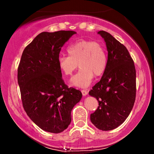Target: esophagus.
I'll list each match as a JSON object with an SVG mask.
<instances>
[{"label":"esophagus","mask_w":154,"mask_h":154,"mask_svg":"<svg viewBox=\"0 0 154 154\" xmlns=\"http://www.w3.org/2000/svg\"><path fill=\"white\" fill-rule=\"evenodd\" d=\"M81 92H82L83 96H86L88 95V91L86 90H82V91H81Z\"/></svg>","instance_id":"obj_1"}]
</instances>
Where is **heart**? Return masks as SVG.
I'll list each match as a JSON object with an SVG mask.
<instances>
[{
    "mask_svg": "<svg viewBox=\"0 0 154 154\" xmlns=\"http://www.w3.org/2000/svg\"><path fill=\"white\" fill-rule=\"evenodd\" d=\"M69 56L58 58V66L64 75H71L79 66L80 69L70 80V85L87 88L94 75L100 77L107 67L106 50L102 43L89 40H79L67 48Z\"/></svg>",
    "mask_w": 154,
    "mask_h": 154,
    "instance_id": "b5f03b06",
    "label": "heart"
}]
</instances>
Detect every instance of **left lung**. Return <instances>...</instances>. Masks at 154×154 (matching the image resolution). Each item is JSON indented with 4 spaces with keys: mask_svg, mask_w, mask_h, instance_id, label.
Wrapping results in <instances>:
<instances>
[{
    "mask_svg": "<svg viewBox=\"0 0 154 154\" xmlns=\"http://www.w3.org/2000/svg\"><path fill=\"white\" fill-rule=\"evenodd\" d=\"M108 51V63L101 79L89 92L98 101L91 114V122L103 131L121 125L131 112L135 100L136 71L125 45L105 31L98 32Z\"/></svg>",
    "mask_w": 154,
    "mask_h": 154,
    "instance_id": "1",
    "label": "left lung"
}]
</instances>
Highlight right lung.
<instances>
[{
	"label": "right lung",
	"mask_w": 154,
	"mask_h": 154,
	"mask_svg": "<svg viewBox=\"0 0 154 154\" xmlns=\"http://www.w3.org/2000/svg\"><path fill=\"white\" fill-rule=\"evenodd\" d=\"M75 31L40 33L24 48L18 67L23 107L32 121L52 133L66 130L82 94L67 87L58 66L61 49Z\"/></svg>",
	"instance_id": "right-lung-1"
}]
</instances>
